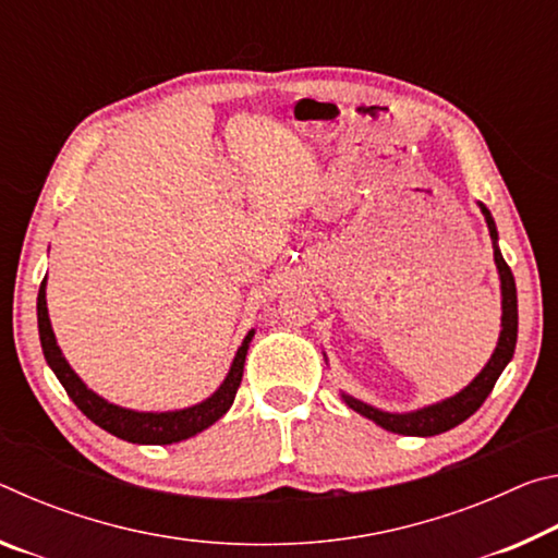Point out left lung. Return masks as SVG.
<instances>
[{"instance_id":"obj_1","label":"left lung","mask_w":558,"mask_h":558,"mask_svg":"<svg viewBox=\"0 0 558 558\" xmlns=\"http://www.w3.org/2000/svg\"><path fill=\"white\" fill-rule=\"evenodd\" d=\"M480 209L485 214L489 235L497 241V229H495L493 216H489V211L483 204H480ZM495 263L499 270V280H502V332H499V342L493 359H489L485 369L480 372L477 379L472 381L468 389H462L458 396H452V399L428 405V409L413 411V413H384L379 409H372V405L352 399V396H344L349 409H354L356 413H362L374 423H379V426L386 430L401 433V436H438V433L456 428L462 421L470 418V415L485 403L489 391L495 389L499 374H502L507 362L512 359L514 344H517V286H514L512 270H509L497 245H495Z\"/></svg>"}]
</instances>
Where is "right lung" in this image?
Returning a JSON list of instances; mask_svg holds the SVG:
<instances>
[{"instance_id": "right-lung-1", "label": "right lung", "mask_w": 558, "mask_h": 558, "mask_svg": "<svg viewBox=\"0 0 558 558\" xmlns=\"http://www.w3.org/2000/svg\"><path fill=\"white\" fill-rule=\"evenodd\" d=\"M46 278L39 288V300H36V313H39V337H41V349L44 356L53 374L59 376L63 384L65 393L71 396V401L78 405V409L88 415V418L100 426L102 430L112 433L128 442H143V446H169V442H179L196 436L204 428H209L221 415L231 409L235 399V391L241 386L243 376V364L245 354H248V342L253 332L243 339V344L235 352V359L231 364V372L226 376L223 384L219 386L211 399L192 405V409L184 411H169V413H137L120 409V405H112L102 401L100 396L93 393L86 384H83L75 372L65 362L59 344H56L53 329L49 323V310H46Z\"/></svg>"}]
</instances>
